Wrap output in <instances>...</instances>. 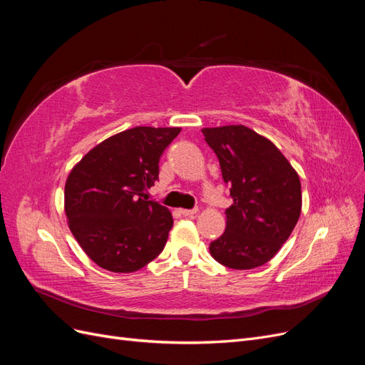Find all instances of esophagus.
I'll return each mask as SVG.
<instances>
[{
  "label": "esophagus",
  "instance_id": "34e87169",
  "mask_svg": "<svg viewBox=\"0 0 365 365\" xmlns=\"http://www.w3.org/2000/svg\"><path fill=\"white\" fill-rule=\"evenodd\" d=\"M180 213H181L182 216H187V217H193V216L197 213V210H196V208H193V210H185V208H180Z\"/></svg>",
  "mask_w": 365,
  "mask_h": 365
}]
</instances>
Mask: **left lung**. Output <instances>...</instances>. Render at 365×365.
<instances>
[{
  "instance_id": "8db88e82",
  "label": "left lung",
  "mask_w": 365,
  "mask_h": 365,
  "mask_svg": "<svg viewBox=\"0 0 365 365\" xmlns=\"http://www.w3.org/2000/svg\"><path fill=\"white\" fill-rule=\"evenodd\" d=\"M202 134L233 197L224 235L210 244V254L231 269L262 267L300 217L298 173L271 140L244 125L204 128Z\"/></svg>"
}]
</instances>
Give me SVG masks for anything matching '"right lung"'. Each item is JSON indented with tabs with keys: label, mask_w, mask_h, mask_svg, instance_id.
<instances>
[{
	"label": "right lung",
	"mask_w": 365,
	"mask_h": 365,
	"mask_svg": "<svg viewBox=\"0 0 365 365\" xmlns=\"http://www.w3.org/2000/svg\"><path fill=\"white\" fill-rule=\"evenodd\" d=\"M180 132L152 126L118 132L71 169L63 202L68 227L101 268L134 272L163 251L172 213L143 195L158 180L160 157Z\"/></svg>",
	"instance_id": "1"
}]
</instances>
